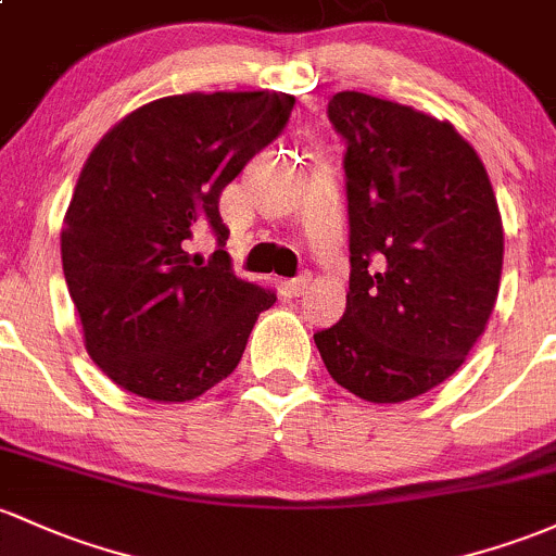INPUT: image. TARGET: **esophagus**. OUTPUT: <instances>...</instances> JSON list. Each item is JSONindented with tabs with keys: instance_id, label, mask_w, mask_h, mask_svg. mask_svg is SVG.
Instances as JSON below:
<instances>
[{
	"instance_id": "obj_1",
	"label": "esophagus",
	"mask_w": 556,
	"mask_h": 556,
	"mask_svg": "<svg viewBox=\"0 0 556 556\" xmlns=\"http://www.w3.org/2000/svg\"><path fill=\"white\" fill-rule=\"evenodd\" d=\"M307 289H309V276H300V278H294V280H289V283H286V291H289V294H294V296L304 294Z\"/></svg>"
}]
</instances>
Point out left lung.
Segmentation results:
<instances>
[{
  "label": "left lung",
  "instance_id": "8db88e82",
  "mask_svg": "<svg viewBox=\"0 0 556 556\" xmlns=\"http://www.w3.org/2000/svg\"><path fill=\"white\" fill-rule=\"evenodd\" d=\"M328 118L348 142L350 291L315 344L352 395L403 403L456 374L485 331L504 265L501 212L451 122L363 92L333 94Z\"/></svg>",
  "mask_w": 556,
  "mask_h": 556
}]
</instances>
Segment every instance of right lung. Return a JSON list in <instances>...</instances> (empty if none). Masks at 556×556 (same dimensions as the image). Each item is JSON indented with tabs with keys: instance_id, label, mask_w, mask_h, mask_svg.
Segmentation results:
<instances>
[{
	"instance_id": "add662e5",
	"label": "right lung",
	"mask_w": 556,
	"mask_h": 556,
	"mask_svg": "<svg viewBox=\"0 0 556 556\" xmlns=\"http://www.w3.org/2000/svg\"><path fill=\"white\" fill-rule=\"evenodd\" d=\"M286 92H190L124 116L89 153L61 254L85 348L137 397L185 403L236 371L273 289L236 278L219 193L283 132ZM201 229L220 249L187 252Z\"/></svg>"
}]
</instances>
